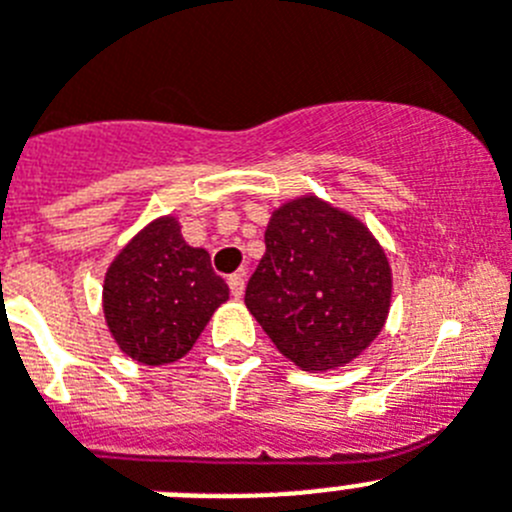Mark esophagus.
<instances>
[{"mask_svg":"<svg viewBox=\"0 0 512 512\" xmlns=\"http://www.w3.org/2000/svg\"><path fill=\"white\" fill-rule=\"evenodd\" d=\"M227 285L229 293H232L234 298H242V293H245V272H234V275H229Z\"/></svg>","mask_w":512,"mask_h":512,"instance_id":"esophagus-1","label":"esophagus"}]
</instances>
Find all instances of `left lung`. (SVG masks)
Returning a JSON list of instances; mask_svg holds the SVG:
<instances>
[{"instance_id":"left-lung-1","label":"left lung","mask_w":512,"mask_h":512,"mask_svg":"<svg viewBox=\"0 0 512 512\" xmlns=\"http://www.w3.org/2000/svg\"><path fill=\"white\" fill-rule=\"evenodd\" d=\"M391 293L389 257L374 232L346 209L300 194L270 214L245 305L285 358L318 374L374 343Z\"/></svg>"}]
</instances>
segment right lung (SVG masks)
I'll use <instances>...</instances> for the list:
<instances>
[{"instance_id":"add662e5","label":"right lung","mask_w":512,"mask_h":512,"mask_svg":"<svg viewBox=\"0 0 512 512\" xmlns=\"http://www.w3.org/2000/svg\"><path fill=\"white\" fill-rule=\"evenodd\" d=\"M229 288L209 252L186 245L179 217L148 222L105 270L103 315L116 346L143 366L174 364L191 351Z\"/></svg>"}]
</instances>
